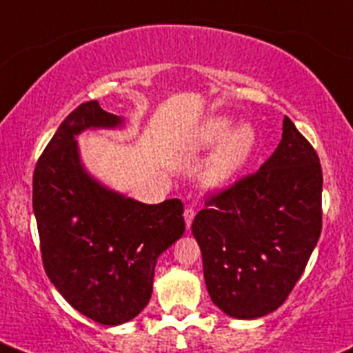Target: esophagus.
<instances>
[{
  "label": "esophagus",
  "instance_id": "esophagus-1",
  "mask_svg": "<svg viewBox=\"0 0 353 353\" xmlns=\"http://www.w3.org/2000/svg\"><path fill=\"white\" fill-rule=\"evenodd\" d=\"M195 209H192V207H186V209H184V221H186V228L190 230L192 228V223H193V219H195Z\"/></svg>",
  "mask_w": 353,
  "mask_h": 353
}]
</instances>
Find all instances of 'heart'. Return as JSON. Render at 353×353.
<instances>
[{
    "mask_svg": "<svg viewBox=\"0 0 353 353\" xmlns=\"http://www.w3.org/2000/svg\"><path fill=\"white\" fill-rule=\"evenodd\" d=\"M232 125L230 118L216 117L203 121L195 134V144L199 148L221 143L205 169V181L214 186L232 179L256 148V132L251 125H240L230 132Z\"/></svg>",
    "mask_w": 353,
    "mask_h": 353,
    "instance_id": "obj_1",
    "label": "heart"
}]
</instances>
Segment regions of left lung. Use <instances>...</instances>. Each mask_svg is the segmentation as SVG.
Instances as JSON below:
<instances>
[{"mask_svg":"<svg viewBox=\"0 0 353 353\" xmlns=\"http://www.w3.org/2000/svg\"><path fill=\"white\" fill-rule=\"evenodd\" d=\"M259 170L210 193L193 219L214 305L236 319L272 314L303 275L322 232V167L288 117Z\"/></svg>","mask_w":353,"mask_h":353,"instance_id":"obj_1","label":"left lung"}]
</instances>
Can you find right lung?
<instances>
[{
	"label": "right lung",
	"mask_w": 353,
	"mask_h": 353,
	"mask_svg": "<svg viewBox=\"0 0 353 353\" xmlns=\"http://www.w3.org/2000/svg\"><path fill=\"white\" fill-rule=\"evenodd\" d=\"M120 123L97 101L83 102L62 121L32 176L43 268L72 308L104 325L141 314L158 256L184 233L179 199L158 205L125 199L81 167L74 136Z\"/></svg>",
	"instance_id": "add662e5"
}]
</instances>
